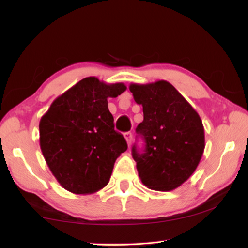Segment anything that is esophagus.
I'll list each match as a JSON object with an SVG mask.
<instances>
[{
    "label": "esophagus",
    "instance_id": "obj_1",
    "mask_svg": "<svg viewBox=\"0 0 248 248\" xmlns=\"http://www.w3.org/2000/svg\"><path fill=\"white\" fill-rule=\"evenodd\" d=\"M124 138H125V140H127V143H128V145H130L131 144V141H132V133L131 132H125L124 134Z\"/></svg>",
    "mask_w": 248,
    "mask_h": 248
}]
</instances>
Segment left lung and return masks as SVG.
Masks as SVG:
<instances>
[{
	"mask_svg": "<svg viewBox=\"0 0 248 248\" xmlns=\"http://www.w3.org/2000/svg\"><path fill=\"white\" fill-rule=\"evenodd\" d=\"M134 102L143 107L137 133L145 148H132L141 182L150 189L170 191L194 174L204 151L202 121L191 105L167 81L130 84Z\"/></svg>",
	"mask_w": 248,
	"mask_h": 248,
	"instance_id": "left-lung-1",
	"label": "left lung"
}]
</instances>
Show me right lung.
I'll use <instances>...</instances> for the list:
<instances>
[{"label": "right lung", "mask_w": 248, "mask_h": 248, "mask_svg": "<svg viewBox=\"0 0 248 248\" xmlns=\"http://www.w3.org/2000/svg\"><path fill=\"white\" fill-rule=\"evenodd\" d=\"M125 90L124 83L85 78L54 99L41 117V152L64 189L89 195L108 184L117 157L128 145L115 130L107 98Z\"/></svg>", "instance_id": "obj_1"}]
</instances>
